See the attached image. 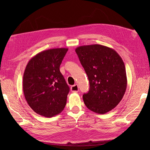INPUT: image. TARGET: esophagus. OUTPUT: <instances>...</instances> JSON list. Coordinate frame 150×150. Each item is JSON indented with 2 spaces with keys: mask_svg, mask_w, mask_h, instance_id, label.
Returning <instances> with one entry per match:
<instances>
[{
  "mask_svg": "<svg viewBox=\"0 0 150 150\" xmlns=\"http://www.w3.org/2000/svg\"><path fill=\"white\" fill-rule=\"evenodd\" d=\"M71 91L73 93H77L79 91V88L78 84H74L71 87Z\"/></svg>",
  "mask_w": 150,
  "mask_h": 150,
  "instance_id": "34e87169",
  "label": "esophagus"
}]
</instances>
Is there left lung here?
<instances>
[{
	"instance_id": "left-lung-1",
	"label": "left lung",
	"mask_w": 150,
	"mask_h": 150,
	"mask_svg": "<svg viewBox=\"0 0 150 150\" xmlns=\"http://www.w3.org/2000/svg\"><path fill=\"white\" fill-rule=\"evenodd\" d=\"M88 75L90 89L83 101L89 110L105 114L120 103L127 87L125 66L115 50L99 44L76 49Z\"/></svg>"
}]
</instances>
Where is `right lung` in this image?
Here are the masks:
<instances>
[{
  "instance_id": "right-lung-1",
  "label": "right lung",
  "mask_w": 150,
  "mask_h": 150,
  "mask_svg": "<svg viewBox=\"0 0 150 150\" xmlns=\"http://www.w3.org/2000/svg\"><path fill=\"white\" fill-rule=\"evenodd\" d=\"M67 48L43 51L32 57L23 76L24 96L37 114L51 117L64 110L69 87L59 67Z\"/></svg>"
}]
</instances>
